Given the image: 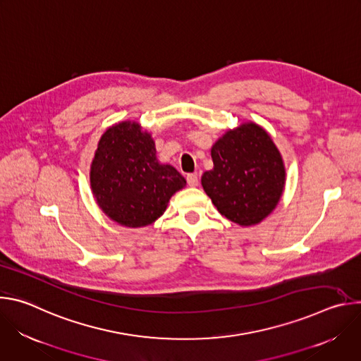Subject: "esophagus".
<instances>
[{
	"label": "esophagus",
	"mask_w": 361,
	"mask_h": 361,
	"mask_svg": "<svg viewBox=\"0 0 361 361\" xmlns=\"http://www.w3.org/2000/svg\"><path fill=\"white\" fill-rule=\"evenodd\" d=\"M187 183L190 187L198 185V176L197 174H187Z\"/></svg>",
	"instance_id": "34e87169"
}]
</instances>
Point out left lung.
Returning <instances> with one entry per match:
<instances>
[{"mask_svg": "<svg viewBox=\"0 0 361 361\" xmlns=\"http://www.w3.org/2000/svg\"><path fill=\"white\" fill-rule=\"evenodd\" d=\"M214 169L201 177L204 191L221 216L240 226L266 219L286 180L283 160L270 135L252 123L226 133L213 147Z\"/></svg>", "mask_w": 361, "mask_h": 361, "instance_id": "1", "label": "left lung"}]
</instances>
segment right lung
Masks as SVG:
<instances>
[{"label":"right lung","instance_id":"obj_1","mask_svg":"<svg viewBox=\"0 0 361 361\" xmlns=\"http://www.w3.org/2000/svg\"><path fill=\"white\" fill-rule=\"evenodd\" d=\"M185 178L160 164L149 134L135 123H121L102 134L91 166L97 202L111 220L126 227H144L167 209Z\"/></svg>","mask_w":361,"mask_h":361}]
</instances>
